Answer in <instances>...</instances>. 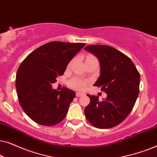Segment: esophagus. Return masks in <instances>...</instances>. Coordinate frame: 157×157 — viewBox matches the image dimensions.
Wrapping results in <instances>:
<instances>
[{
	"mask_svg": "<svg viewBox=\"0 0 157 157\" xmlns=\"http://www.w3.org/2000/svg\"><path fill=\"white\" fill-rule=\"evenodd\" d=\"M84 95H85L84 94L81 93V92H76V96H77V97H81V96H83Z\"/></svg>",
	"mask_w": 157,
	"mask_h": 157,
	"instance_id": "1",
	"label": "esophagus"
}]
</instances>
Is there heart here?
I'll use <instances>...</instances> for the list:
<instances>
[{"label":"heart","mask_w":157,"mask_h":157,"mask_svg":"<svg viewBox=\"0 0 157 157\" xmlns=\"http://www.w3.org/2000/svg\"><path fill=\"white\" fill-rule=\"evenodd\" d=\"M93 59H96V58L93 56H89L86 58V60ZM72 63H73V61H71L69 63H68V68L71 67ZM88 83H89V82H88L87 81L79 78L78 76L73 77L72 78H71L70 80L68 81V85H69V86L73 88V89H75L77 90H84L86 88Z\"/></svg>","instance_id":"b5f03b06"}]
</instances>
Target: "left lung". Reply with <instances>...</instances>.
<instances>
[{"label":"left lung","mask_w":157,"mask_h":157,"mask_svg":"<svg viewBox=\"0 0 157 157\" xmlns=\"http://www.w3.org/2000/svg\"><path fill=\"white\" fill-rule=\"evenodd\" d=\"M85 50L99 60L101 75L94 86L107 94L103 101L90 96L84 109L88 121L98 128H109L121 124L134 106L139 93L140 74L132 60L113 47L90 45Z\"/></svg>","instance_id":"left-lung-1"}]
</instances>
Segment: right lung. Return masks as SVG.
<instances>
[{
  "label": "right lung",
  "mask_w": 157,
  "mask_h": 157,
  "mask_svg": "<svg viewBox=\"0 0 157 157\" xmlns=\"http://www.w3.org/2000/svg\"><path fill=\"white\" fill-rule=\"evenodd\" d=\"M86 45L52 41L31 52L16 73L18 98L24 112L40 125L51 126L63 121L76 96L74 91L53 90L51 84L62 76L68 63Z\"/></svg>",
  "instance_id": "1"
}]
</instances>
